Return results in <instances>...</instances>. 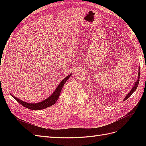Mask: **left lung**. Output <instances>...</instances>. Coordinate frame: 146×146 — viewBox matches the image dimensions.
Segmentation results:
<instances>
[{
	"label": "left lung",
	"mask_w": 146,
	"mask_h": 146,
	"mask_svg": "<svg viewBox=\"0 0 146 146\" xmlns=\"http://www.w3.org/2000/svg\"><path fill=\"white\" fill-rule=\"evenodd\" d=\"M138 80H137L135 82L133 86L132 87V88L131 89L130 91L129 92V93H128V94H127V96H125V98H124V99H123V100H126L128 98H129V97L135 91V90H136L137 87H138V86L139 82V77H140V67H139V71H138Z\"/></svg>",
	"instance_id": "left-lung-1"
}]
</instances>
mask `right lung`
Segmentation results:
<instances>
[{
  "mask_svg": "<svg viewBox=\"0 0 146 146\" xmlns=\"http://www.w3.org/2000/svg\"><path fill=\"white\" fill-rule=\"evenodd\" d=\"M71 76H72V74H70L68 75V76H66L63 80L59 83V85L57 86L54 92H53V93L48 97V98H47V99H44L41 102H39L38 103H28L27 102H24L23 100L17 98L16 97L13 96L11 93L10 94L13 98H14V99L18 102L21 105L24 106V107H25V108H27L29 109L32 110H39L44 109V108L49 107L50 106L55 104L57 100H58L59 98V96L61 93V89H62L63 85Z\"/></svg>",
  "mask_w": 146,
  "mask_h": 146,
  "instance_id": "obj_1",
  "label": "right lung"
}]
</instances>
